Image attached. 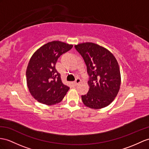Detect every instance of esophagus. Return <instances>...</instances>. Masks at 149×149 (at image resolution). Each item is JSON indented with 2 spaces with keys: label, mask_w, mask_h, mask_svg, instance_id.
Segmentation results:
<instances>
[{
  "label": "esophagus",
  "mask_w": 149,
  "mask_h": 149,
  "mask_svg": "<svg viewBox=\"0 0 149 149\" xmlns=\"http://www.w3.org/2000/svg\"><path fill=\"white\" fill-rule=\"evenodd\" d=\"M81 82V79H79V78H77L75 79V81H74V84L75 85H78L79 83H80Z\"/></svg>",
  "instance_id": "esophagus-1"
}]
</instances>
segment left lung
<instances>
[{
    "instance_id": "left-lung-1",
    "label": "left lung",
    "mask_w": 149,
    "mask_h": 149,
    "mask_svg": "<svg viewBox=\"0 0 149 149\" xmlns=\"http://www.w3.org/2000/svg\"><path fill=\"white\" fill-rule=\"evenodd\" d=\"M86 66L88 92L81 95L86 106L99 109L107 106L119 90L121 74L117 60L106 49L92 42L74 46Z\"/></svg>"
}]
</instances>
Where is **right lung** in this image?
<instances>
[{"label":"right lung","instance_id":"1","mask_svg":"<svg viewBox=\"0 0 149 149\" xmlns=\"http://www.w3.org/2000/svg\"><path fill=\"white\" fill-rule=\"evenodd\" d=\"M72 45L53 41L42 46L32 56L26 69V81L31 95L38 102L47 105L60 102L70 89L61 81L56 64L62 54Z\"/></svg>","mask_w":149,"mask_h":149}]
</instances>
